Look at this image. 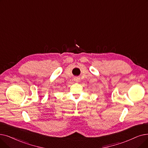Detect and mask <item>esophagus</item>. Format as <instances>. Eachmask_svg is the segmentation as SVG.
Listing matches in <instances>:
<instances>
[{"label": "esophagus", "mask_w": 148, "mask_h": 148, "mask_svg": "<svg viewBox=\"0 0 148 148\" xmlns=\"http://www.w3.org/2000/svg\"><path fill=\"white\" fill-rule=\"evenodd\" d=\"M74 80L76 82H78L80 81V78L78 77H75L74 78Z\"/></svg>", "instance_id": "esophagus-1"}]
</instances>
